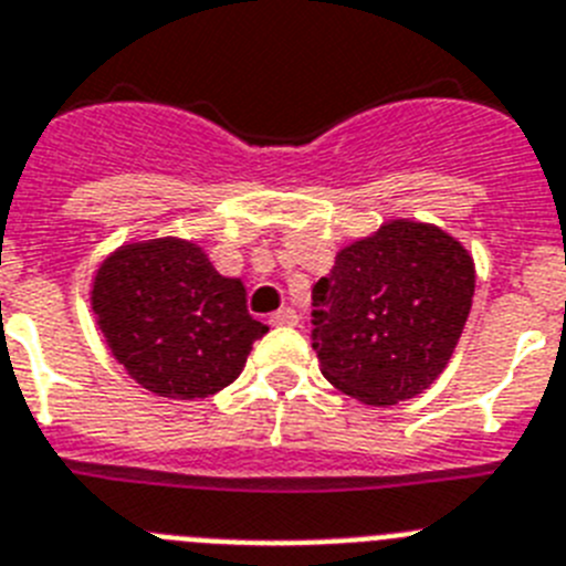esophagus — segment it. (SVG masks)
<instances>
[{
    "label": "esophagus",
    "mask_w": 566,
    "mask_h": 566,
    "mask_svg": "<svg viewBox=\"0 0 566 566\" xmlns=\"http://www.w3.org/2000/svg\"><path fill=\"white\" fill-rule=\"evenodd\" d=\"M296 322L298 316L293 307H282V311H276L273 316H270V324H273V327H293Z\"/></svg>",
    "instance_id": "34e87169"
}]
</instances>
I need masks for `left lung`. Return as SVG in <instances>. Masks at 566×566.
<instances>
[{
  "mask_svg": "<svg viewBox=\"0 0 566 566\" xmlns=\"http://www.w3.org/2000/svg\"><path fill=\"white\" fill-rule=\"evenodd\" d=\"M313 290L322 376L361 405L390 407L444 373L473 307L475 262L439 224L390 219L344 244Z\"/></svg>",
  "mask_w": 566,
  "mask_h": 566,
  "instance_id": "8db88e82",
  "label": "left lung"
}]
</instances>
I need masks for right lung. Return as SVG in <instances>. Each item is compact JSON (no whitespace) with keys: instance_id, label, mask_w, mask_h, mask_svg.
<instances>
[{"instance_id":"obj_1","label":"right lung","mask_w":566,"mask_h":566,"mask_svg":"<svg viewBox=\"0 0 566 566\" xmlns=\"http://www.w3.org/2000/svg\"><path fill=\"white\" fill-rule=\"evenodd\" d=\"M91 307L113 358L161 399H208L233 385L268 324L242 279L222 276L193 239H130L93 273Z\"/></svg>"}]
</instances>
